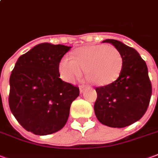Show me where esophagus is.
I'll use <instances>...</instances> for the list:
<instances>
[{
	"instance_id": "1",
	"label": "esophagus",
	"mask_w": 158,
	"mask_h": 158,
	"mask_svg": "<svg viewBox=\"0 0 158 158\" xmlns=\"http://www.w3.org/2000/svg\"><path fill=\"white\" fill-rule=\"evenodd\" d=\"M79 89H80V92L81 93H82V92H84V91L86 90V87L83 86H79Z\"/></svg>"
}]
</instances>
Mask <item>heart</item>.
Listing matches in <instances>:
<instances>
[{
	"label": "heart",
	"mask_w": 158,
	"mask_h": 158,
	"mask_svg": "<svg viewBox=\"0 0 158 158\" xmlns=\"http://www.w3.org/2000/svg\"><path fill=\"white\" fill-rule=\"evenodd\" d=\"M123 57L111 45H89L79 47L74 56H64L59 64L61 77L73 82L83 74L97 85H107L117 80L123 69Z\"/></svg>",
	"instance_id": "1"
}]
</instances>
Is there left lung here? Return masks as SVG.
<instances>
[{"label": "left lung", "instance_id": "left-lung-1", "mask_svg": "<svg viewBox=\"0 0 158 158\" xmlns=\"http://www.w3.org/2000/svg\"><path fill=\"white\" fill-rule=\"evenodd\" d=\"M102 42L112 44L123 57V69L112 83L96 88V117L103 125L122 128L143 117L152 96V84L144 60L136 50L117 40Z\"/></svg>", "mask_w": 158, "mask_h": 158}]
</instances>
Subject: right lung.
<instances>
[{"instance_id": "obj_1", "label": "right lung", "mask_w": 158, "mask_h": 158, "mask_svg": "<svg viewBox=\"0 0 158 158\" xmlns=\"http://www.w3.org/2000/svg\"><path fill=\"white\" fill-rule=\"evenodd\" d=\"M71 49L41 43L21 55L10 77L9 106L27 131L47 135L61 130L79 88L61 80L59 63Z\"/></svg>"}]
</instances>
